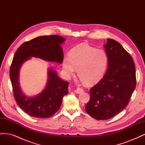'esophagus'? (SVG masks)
<instances>
[{"instance_id":"obj_1","label":"esophagus","mask_w":145,"mask_h":145,"mask_svg":"<svg viewBox=\"0 0 145 145\" xmlns=\"http://www.w3.org/2000/svg\"><path fill=\"white\" fill-rule=\"evenodd\" d=\"M74 92H75L76 94H80L82 93V92H83V89L81 88H77L75 91H74Z\"/></svg>"}]
</instances>
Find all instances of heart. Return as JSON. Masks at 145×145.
Returning a JSON list of instances; mask_svg holds the SVG:
<instances>
[{"label": "heart", "instance_id": "1", "mask_svg": "<svg viewBox=\"0 0 145 145\" xmlns=\"http://www.w3.org/2000/svg\"><path fill=\"white\" fill-rule=\"evenodd\" d=\"M108 64V56L104 50L81 44L70 51L69 57H65L63 67L69 76L77 69L80 80L86 85H93L103 78Z\"/></svg>", "mask_w": 145, "mask_h": 145}]
</instances>
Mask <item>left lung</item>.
<instances>
[{
  "mask_svg": "<svg viewBox=\"0 0 145 145\" xmlns=\"http://www.w3.org/2000/svg\"><path fill=\"white\" fill-rule=\"evenodd\" d=\"M108 68L103 77L89 90L85 106L89 116L97 120L116 116L127 106L136 86L133 58L119 43L108 39L105 45Z\"/></svg>",
  "mask_w": 145,
  "mask_h": 145,
  "instance_id": "obj_1",
  "label": "left lung"
}]
</instances>
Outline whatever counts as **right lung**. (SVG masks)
<instances>
[{
    "mask_svg": "<svg viewBox=\"0 0 145 145\" xmlns=\"http://www.w3.org/2000/svg\"><path fill=\"white\" fill-rule=\"evenodd\" d=\"M65 40L57 35L39 36L24 43L15 52L10 69L13 95L19 106L31 116L48 118L53 116L60 108L63 96L68 93V82L61 79L55 71L50 69L46 88L36 97H26L19 83L21 65L31 57L62 63L63 52L60 45Z\"/></svg>",
    "mask_w": 145,
    "mask_h": 145,
    "instance_id": "1",
    "label": "right lung"
}]
</instances>
